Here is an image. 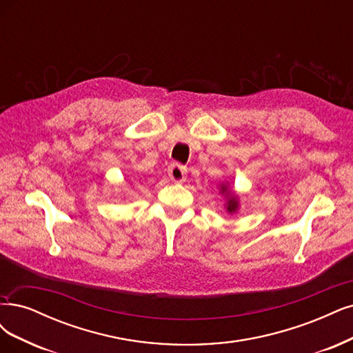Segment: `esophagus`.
<instances>
[{
  "label": "esophagus",
  "mask_w": 353,
  "mask_h": 353,
  "mask_svg": "<svg viewBox=\"0 0 353 353\" xmlns=\"http://www.w3.org/2000/svg\"><path fill=\"white\" fill-rule=\"evenodd\" d=\"M168 175L174 182H184L187 178V168L179 163H172L168 168Z\"/></svg>",
  "instance_id": "1"
}]
</instances>
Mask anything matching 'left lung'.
<instances>
[{
	"instance_id": "left-lung-1",
	"label": "left lung",
	"mask_w": 353,
	"mask_h": 353,
	"mask_svg": "<svg viewBox=\"0 0 353 353\" xmlns=\"http://www.w3.org/2000/svg\"><path fill=\"white\" fill-rule=\"evenodd\" d=\"M219 192L222 194V196L225 197L226 203H225V209L229 214H234L238 212L239 209V197L238 194H235V191H232L229 188L228 182H223V184H221V190H219Z\"/></svg>"
}]
</instances>
